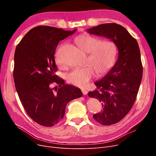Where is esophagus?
Listing matches in <instances>:
<instances>
[{"mask_svg": "<svg viewBox=\"0 0 156 156\" xmlns=\"http://www.w3.org/2000/svg\"><path fill=\"white\" fill-rule=\"evenodd\" d=\"M82 92H83L84 95H87V93H88L87 90H82Z\"/></svg>", "mask_w": 156, "mask_h": 156, "instance_id": "34e87169", "label": "esophagus"}]
</instances>
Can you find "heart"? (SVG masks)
Returning <instances> with one entry per match:
<instances>
[{"label":"heart","mask_w":156,"mask_h":156,"mask_svg":"<svg viewBox=\"0 0 156 156\" xmlns=\"http://www.w3.org/2000/svg\"><path fill=\"white\" fill-rule=\"evenodd\" d=\"M75 41L83 51L89 54L88 64L90 65L73 69L67 75V80L75 86L85 88L95 76V70L98 75H103L112 68L116 58V46L112 40H100L87 34L77 37ZM56 62L62 65L58 56Z\"/></svg>","instance_id":"obj_1"}]
</instances>
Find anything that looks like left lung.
Listing matches in <instances>:
<instances>
[{
    "mask_svg": "<svg viewBox=\"0 0 156 156\" xmlns=\"http://www.w3.org/2000/svg\"><path fill=\"white\" fill-rule=\"evenodd\" d=\"M87 31L111 40L119 49L114 66L95 83L97 89L88 94L102 104L103 110L94 115V119L103 126H110L123 119L135 101L143 77L140 49L134 37L116 23H105Z\"/></svg>",
    "mask_w": 156,
    "mask_h": 156,
    "instance_id": "8db88e82",
    "label": "left lung"
}]
</instances>
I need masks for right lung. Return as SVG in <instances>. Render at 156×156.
<instances>
[{
	"label": "right lung",
	"instance_id": "1",
	"mask_svg": "<svg viewBox=\"0 0 156 156\" xmlns=\"http://www.w3.org/2000/svg\"><path fill=\"white\" fill-rule=\"evenodd\" d=\"M75 31L37 26L16 47L13 69L16 90L28 115L41 126L58 124L68 103L83 96L81 89L66 84L55 74L57 67L54 56L58 42ZM53 83L58 86L53 87Z\"/></svg>",
	"mask_w": 156,
	"mask_h": 156
}]
</instances>
